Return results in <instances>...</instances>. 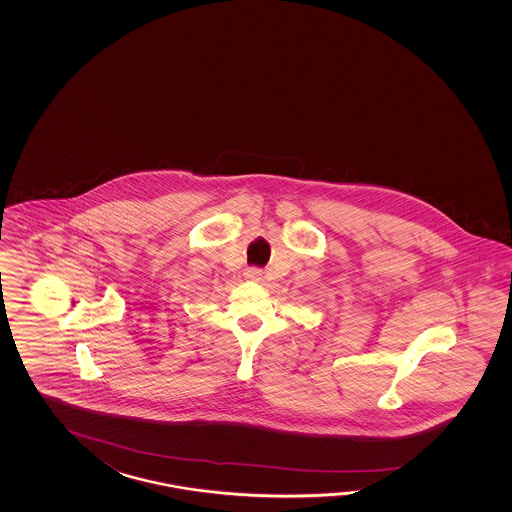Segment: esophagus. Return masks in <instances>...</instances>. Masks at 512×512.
<instances>
[{
    "mask_svg": "<svg viewBox=\"0 0 512 512\" xmlns=\"http://www.w3.org/2000/svg\"><path fill=\"white\" fill-rule=\"evenodd\" d=\"M261 276H263V272L260 269H256V267H251V269L245 271V278L251 280V282H260Z\"/></svg>",
    "mask_w": 512,
    "mask_h": 512,
    "instance_id": "obj_1",
    "label": "esophagus"
}]
</instances>
